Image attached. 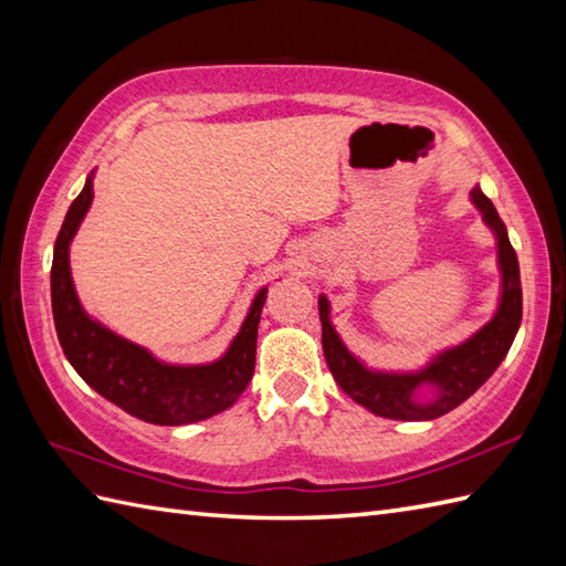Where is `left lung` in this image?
Listing matches in <instances>:
<instances>
[{"label": "left lung", "mask_w": 566, "mask_h": 566, "mask_svg": "<svg viewBox=\"0 0 566 566\" xmlns=\"http://www.w3.org/2000/svg\"><path fill=\"white\" fill-rule=\"evenodd\" d=\"M472 199L484 213V221L494 228L499 238V262L503 272V296L499 314L479 331L474 338L454 350L442 353L436 363L418 375H379L369 371L345 350L338 333L333 331L328 318L326 296L318 298L321 326H323V355L331 367L333 379L338 387L359 406L369 408L371 413L396 420H432L467 401L482 384L494 375L501 359L511 350V343L518 333L523 318V290L521 268L515 250L509 240L506 226L494 203L482 189H472ZM428 380L439 387V399L426 407L413 405L410 396L418 382Z\"/></svg>", "instance_id": "obj_1"}]
</instances>
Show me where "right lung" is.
<instances>
[{"label":"right lung","mask_w":566,"mask_h":566,"mask_svg":"<svg viewBox=\"0 0 566 566\" xmlns=\"http://www.w3.org/2000/svg\"><path fill=\"white\" fill-rule=\"evenodd\" d=\"M92 203V179L70 203L55 238L51 268V302L60 347L90 387L126 413L155 426H187L233 406L255 371L258 323L268 290L250 306V314L219 363L203 367L163 365L148 350L118 338L84 314L70 276L67 248Z\"/></svg>","instance_id":"add662e5"}]
</instances>
